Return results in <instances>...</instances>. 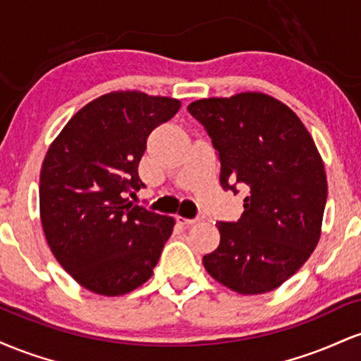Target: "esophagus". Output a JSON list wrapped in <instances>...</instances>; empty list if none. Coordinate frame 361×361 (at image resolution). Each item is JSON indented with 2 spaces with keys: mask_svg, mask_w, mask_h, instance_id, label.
<instances>
[{
  "mask_svg": "<svg viewBox=\"0 0 361 361\" xmlns=\"http://www.w3.org/2000/svg\"><path fill=\"white\" fill-rule=\"evenodd\" d=\"M176 222L181 224V226L188 227V226H193V224H197L198 219H186V217H181V215H176Z\"/></svg>",
  "mask_w": 361,
  "mask_h": 361,
  "instance_id": "1",
  "label": "esophagus"
}]
</instances>
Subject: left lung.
I'll return each instance as SVG.
<instances>
[{
    "label": "left lung",
    "mask_w": 361,
    "mask_h": 361,
    "mask_svg": "<svg viewBox=\"0 0 361 361\" xmlns=\"http://www.w3.org/2000/svg\"><path fill=\"white\" fill-rule=\"evenodd\" d=\"M188 111L219 152L222 188L247 192L241 219L217 224L221 243L204 256L205 270L243 295L271 292L321 238L327 198L321 154L300 118L258 91L204 98Z\"/></svg>",
    "instance_id": "8db88e82"
}]
</instances>
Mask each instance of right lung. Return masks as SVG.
I'll return each mask as SVG.
<instances>
[{
  "mask_svg": "<svg viewBox=\"0 0 361 361\" xmlns=\"http://www.w3.org/2000/svg\"><path fill=\"white\" fill-rule=\"evenodd\" d=\"M176 98L111 91L66 123L40 169V221L52 255L81 287L106 297L152 276L175 219L134 205L147 137Z\"/></svg>",
  "mask_w": 361,
  "mask_h": 361,
  "instance_id": "add662e5",
  "label": "right lung"
}]
</instances>
